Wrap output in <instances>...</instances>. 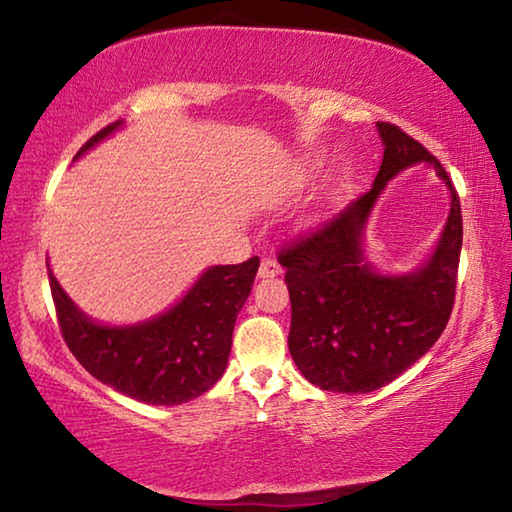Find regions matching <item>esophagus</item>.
I'll return each instance as SVG.
<instances>
[{"label": "esophagus", "mask_w": 512, "mask_h": 512, "mask_svg": "<svg viewBox=\"0 0 512 512\" xmlns=\"http://www.w3.org/2000/svg\"><path fill=\"white\" fill-rule=\"evenodd\" d=\"M282 273V266L275 262V259H271V257H266V259H262V264H259V277H275V275H280Z\"/></svg>", "instance_id": "obj_1"}]
</instances>
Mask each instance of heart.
Wrapping results in <instances>:
<instances>
[{
    "mask_svg": "<svg viewBox=\"0 0 512 512\" xmlns=\"http://www.w3.org/2000/svg\"><path fill=\"white\" fill-rule=\"evenodd\" d=\"M311 167H323V160H316V162H311Z\"/></svg>",
    "mask_w": 512,
    "mask_h": 512,
    "instance_id": "1",
    "label": "heart"
}]
</instances>
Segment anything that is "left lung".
<instances>
[{
  "label": "left lung",
  "mask_w": 512,
  "mask_h": 512,
  "mask_svg": "<svg viewBox=\"0 0 512 512\" xmlns=\"http://www.w3.org/2000/svg\"><path fill=\"white\" fill-rule=\"evenodd\" d=\"M384 160L375 185L309 235L282 246L291 298L289 352L311 384L332 393H370L427 354L452 316L463 246L461 198L443 164L400 126L377 121ZM427 161L453 194L437 253L409 276H379L362 259L371 205L388 179Z\"/></svg>",
  "instance_id": "obj_1"
}]
</instances>
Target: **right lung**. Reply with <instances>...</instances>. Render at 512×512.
I'll use <instances>...</instances> for the list:
<instances>
[{"label":"right lung","mask_w":512,"mask_h":512,"mask_svg":"<svg viewBox=\"0 0 512 512\" xmlns=\"http://www.w3.org/2000/svg\"><path fill=\"white\" fill-rule=\"evenodd\" d=\"M121 121L92 135L76 158L108 137ZM259 257L212 266L187 296L153 320L131 327L97 325L67 298L49 271L60 334L76 361L103 384L133 400L171 406L194 400L228 366L232 329L253 287Z\"/></svg>","instance_id":"obj_1"}]
</instances>
